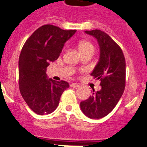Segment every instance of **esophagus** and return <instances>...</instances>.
<instances>
[{
    "label": "esophagus",
    "mask_w": 147,
    "mask_h": 147,
    "mask_svg": "<svg viewBox=\"0 0 147 147\" xmlns=\"http://www.w3.org/2000/svg\"><path fill=\"white\" fill-rule=\"evenodd\" d=\"M70 86H71V87H74V88L79 87V84H78V83H71V84H70Z\"/></svg>",
    "instance_id": "obj_1"
}]
</instances>
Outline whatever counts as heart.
<instances>
[{
	"label": "heart",
	"mask_w": 147,
	"mask_h": 147,
	"mask_svg": "<svg viewBox=\"0 0 147 147\" xmlns=\"http://www.w3.org/2000/svg\"><path fill=\"white\" fill-rule=\"evenodd\" d=\"M80 51L81 53L88 51H94V47L92 44L90 42H81L78 45Z\"/></svg>",
	"instance_id": "b5f03b06"
}]
</instances>
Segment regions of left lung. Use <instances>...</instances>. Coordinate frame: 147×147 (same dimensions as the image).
Listing matches in <instances>:
<instances>
[{"instance_id": "obj_1", "label": "left lung", "mask_w": 147, "mask_h": 147, "mask_svg": "<svg viewBox=\"0 0 147 147\" xmlns=\"http://www.w3.org/2000/svg\"><path fill=\"white\" fill-rule=\"evenodd\" d=\"M85 32L94 36L100 47L99 61L91 76L101 81L102 89L81 102L80 109L88 118L99 119L113 110L124 92L126 62L120 46L105 32L94 29Z\"/></svg>"}]
</instances>
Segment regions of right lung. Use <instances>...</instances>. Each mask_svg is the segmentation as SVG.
I'll list each match as a JSON object with an SVG mask.
<instances>
[{
  "instance_id": "1",
  "label": "right lung",
  "mask_w": 147,
  "mask_h": 147,
  "mask_svg": "<svg viewBox=\"0 0 147 147\" xmlns=\"http://www.w3.org/2000/svg\"><path fill=\"white\" fill-rule=\"evenodd\" d=\"M76 30H64L47 24L26 41L19 58L20 91L28 106L37 115L50 114L70 86L66 81L48 79L46 68L58 58L64 43Z\"/></svg>"
}]
</instances>
